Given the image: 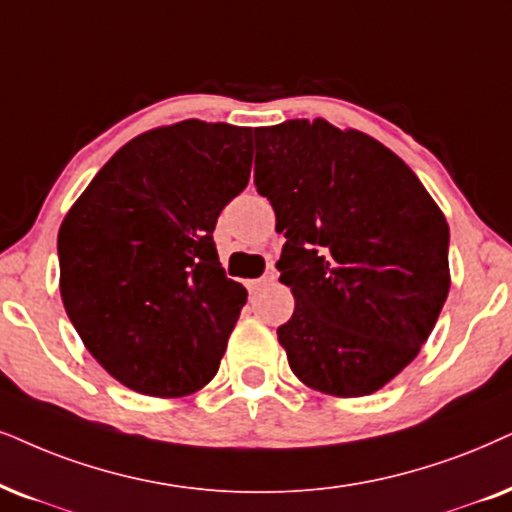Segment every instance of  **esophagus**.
<instances>
[{"instance_id":"1","label":"esophagus","mask_w":512,"mask_h":512,"mask_svg":"<svg viewBox=\"0 0 512 512\" xmlns=\"http://www.w3.org/2000/svg\"><path fill=\"white\" fill-rule=\"evenodd\" d=\"M276 281V271H267L262 278H255V281H250V288H260L264 283H274Z\"/></svg>"}]
</instances>
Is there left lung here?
I'll use <instances>...</instances> for the list:
<instances>
[{
    "label": "left lung",
    "mask_w": 512,
    "mask_h": 512,
    "mask_svg": "<svg viewBox=\"0 0 512 512\" xmlns=\"http://www.w3.org/2000/svg\"><path fill=\"white\" fill-rule=\"evenodd\" d=\"M255 186L286 236L295 312L278 342L304 385L378 392L418 357L449 295V224L399 155L323 118L255 129Z\"/></svg>",
    "instance_id": "8db88e82"
}]
</instances>
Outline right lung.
Masks as SVG:
<instances>
[{
  "label": "right lung",
  "mask_w": 512,
  "mask_h": 512,
  "mask_svg": "<svg viewBox=\"0 0 512 512\" xmlns=\"http://www.w3.org/2000/svg\"><path fill=\"white\" fill-rule=\"evenodd\" d=\"M250 167L252 127H155L127 141L63 219V307L129 390L186 397L215 378L248 290L226 278L212 231Z\"/></svg>",
  "instance_id": "right-lung-1"
}]
</instances>
